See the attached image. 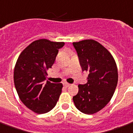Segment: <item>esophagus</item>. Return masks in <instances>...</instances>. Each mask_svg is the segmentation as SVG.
<instances>
[{"instance_id": "esophagus-1", "label": "esophagus", "mask_w": 133, "mask_h": 133, "mask_svg": "<svg viewBox=\"0 0 133 133\" xmlns=\"http://www.w3.org/2000/svg\"><path fill=\"white\" fill-rule=\"evenodd\" d=\"M63 86H64V87H68L70 86V84H69V83L68 82H64L63 83Z\"/></svg>"}]
</instances>
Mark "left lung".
Masks as SVG:
<instances>
[{"label":"left lung","mask_w":133,"mask_h":133,"mask_svg":"<svg viewBox=\"0 0 133 133\" xmlns=\"http://www.w3.org/2000/svg\"><path fill=\"white\" fill-rule=\"evenodd\" d=\"M72 44L82 70L89 72L87 84L78 85L73 102L81 112L93 114L104 108L114 95L118 82L117 67L109 51L94 39Z\"/></svg>","instance_id":"obj_1"}]
</instances>
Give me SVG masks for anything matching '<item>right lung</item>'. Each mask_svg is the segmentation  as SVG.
Masks as SVG:
<instances>
[{
    "instance_id": "right-lung-1",
    "label": "right lung",
    "mask_w": 133,
    "mask_h": 133,
    "mask_svg": "<svg viewBox=\"0 0 133 133\" xmlns=\"http://www.w3.org/2000/svg\"><path fill=\"white\" fill-rule=\"evenodd\" d=\"M64 42L46 39L35 40L19 55L14 70V82L20 100L37 114L49 112L55 107L63 84L46 81V70L54 63L58 49Z\"/></svg>"
}]
</instances>
